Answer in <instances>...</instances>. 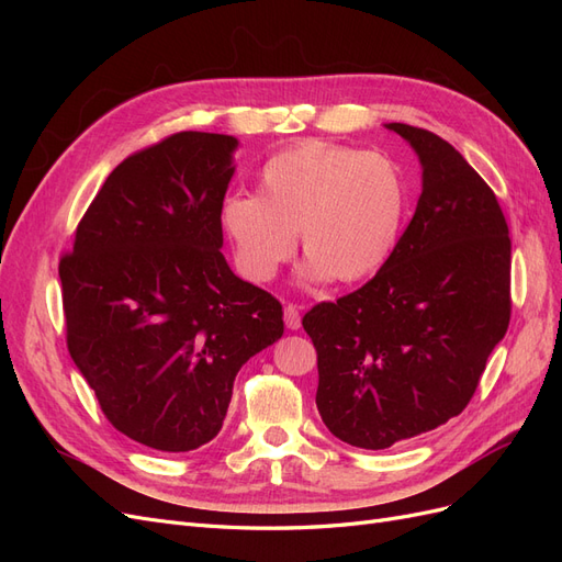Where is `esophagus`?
<instances>
[{"label": "esophagus", "mask_w": 562, "mask_h": 562, "mask_svg": "<svg viewBox=\"0 0 562 562\" xmlns=\"http://www.w3.org/2000/svg\"><path fill=\"white\" fill-rule=\"evenodd\" d=\"M283 321H285V328H291V330H297V328H300L302 314H300V307H297V304H293V302H288V304H285V310H283Z\"/></svg>", "instance_id": "esophagus-1"}]
</instances>
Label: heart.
<instances>
[{"mask_svg": "<svg viewBox=\"0 0 562 562\" xmlns=\"http://www.w3.org/2000/svg\"><path fill=\"white\" fill-rule=\"evenodd\" d=\"M407 187L394 159L349 145L304 140L269 157L258 194L225 199L220 220L241 269L267 281L300 244L304 277L363 281L401 239Z\"/></svg>", "mask_w": 562, "mask_h": 562, "instance_id": "heart-1", "label": "heart"}]
</instances>
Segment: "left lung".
<instances>
[{
    "label": "left lung",
    "mask_w": 562,
    "mask_h": 562,
    "mask_svg": "<svg viewBox=\"0 0 562 562\" xmlns=\"http://www.w3.org/2000/svg\"><path fill=\"white\" fill-rule=\"evenodd\" d=\"M389 128L424 168L411 225L359 291L302 318L316 349L321 419L363 450L462 413L512 321V239L495 192L440 135Z\"/></svg>",
    "instance_id": "8db88e82"
}]
</instances>
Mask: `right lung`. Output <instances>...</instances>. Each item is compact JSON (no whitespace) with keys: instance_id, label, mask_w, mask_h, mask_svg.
Instances as JSON below:
<instances>
[{"instance_id":"1","label":"right lung","mask_w":562,"mask_h":562,"mask_svg":"<svg viewBox=\"0 0 562 562\" xmlns=\"http://www.w3.org/2000/svg\"><path fill=\"white\" fill-rule=\"evenodd\" d=\"M234 147L182 131L135 151L58 265L67 351L112 427L151 450L213 440L236 372L283 335L281 302L220 252Z\"/></svg>"}]
</instances>
